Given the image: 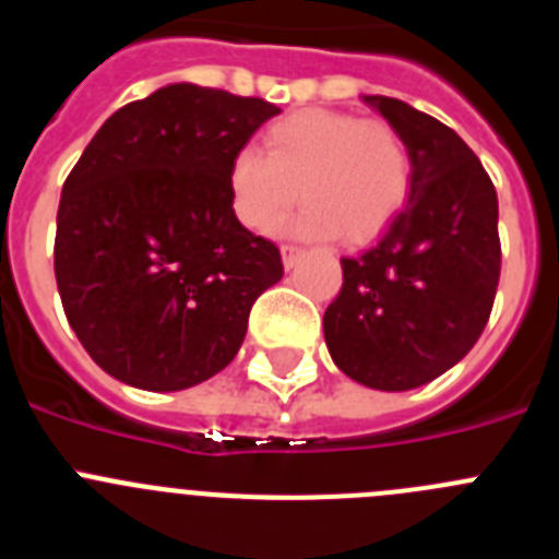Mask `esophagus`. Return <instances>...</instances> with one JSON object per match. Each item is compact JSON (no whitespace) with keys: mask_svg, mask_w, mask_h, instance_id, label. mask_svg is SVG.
Masks as SVG:
<instances>
[{"mask_svg":"<svg viewBox=\"0 0 559 559\" xmlns=\"http://www.w3.org/2000/svg\"><path fill=\"white\" fill-rule=\"evenodd\" d=\"M299 258H301V249H296V246H288V243H285L283 246V265H285V269H294V265L296 263H299Z\"/></svg>","mask_w":559,"mask_h":559,"instance_id":"1","label":"esophagus"}]
</instances>
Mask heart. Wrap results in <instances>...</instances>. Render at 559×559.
<instances>
[{"mask_svg": "<svg viewBox=\"0 0 559 559\" xmlns=\"http://www.w3.org/2000/svg\"><path fill=\"white\" fill-rule=\"evenodd\" d=\"M409 186V150L391 124L321 107L274 121L263 155L240 150L227 168L235 218L258 235L274 233L301 197L294 233L366 243L402 213Z\"/></svg>", "mask_w": 559, "mask_h": 559, "instance_id": "obj_1", "label": "heart"}]
</instances>
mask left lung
Listing matches in <instances>:
<instances>
[{"instance_id":"1","label":"left lung","mask_w":559,"mask_h":559,"mask_svg":"<svg viewBox=\"0 0 559 559\" xmlns=\"http://www.w3.org/2000/svg\"><path fill=\"white\" fill-rule=\"evenodd\" d=\"M404 138L413 186L382 238L343 258L324 341L346 377L413 391L457 366L488 324L499 285V199L468 143L391 96H362Z\"/></svg>"}]
</instances>
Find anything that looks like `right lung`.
Returning <instances> with one entry per match:
<instances>
[{
    "label": "right lung",
    "mask_w": 559,
    "mask_h": 559,
    "mask_svg": "<svg viewBox=\"0 0 559 559\" xmlns=\"http://www.w3.org/2000/svg\"><path fill=\"white\" fill-rule=\"evenodd\" d=\"M280 107L171 82L116 110L71 168L55 276L96 366L186 391L233 362L249 310L283 280L280 249L235 218L227 168Z\"/></svg>",
    "instance_id": "1"
}]
</instances>
